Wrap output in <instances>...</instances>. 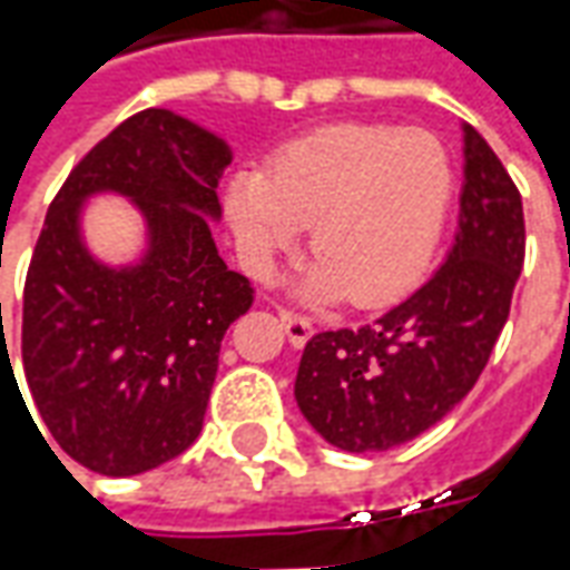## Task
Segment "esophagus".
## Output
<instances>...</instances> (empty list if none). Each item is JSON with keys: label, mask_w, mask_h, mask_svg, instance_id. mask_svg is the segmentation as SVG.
<instances>
[{"label": "esophagus", "mask_w": 570, "mask_h": 570, "mask_svg": "<svg viewBox=\"0 0 570 570\" xmlns=\"http://www.w3.org/2000/svg\"><path fill=\"white\" fill-rule=\"evenodd\" d=\"M281 323H284L286 335H289V342H293V345H296V347L305 345L311 335H314V323H311L308 317H302V314H296V311L281 308Z\"/></svg>", "instance_id": "1"}]
</instances>
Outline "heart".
<instances>
[{"label": "heart", "mask_w": 570, "mask_h": 570, "mask_svg": "<svg viewBox=\"0 0 570 570\" xmlns=\"http://www.w3.org/2000/svg\"><path fill=\"white\" fill-rule=\"evenodd\" d=\"M452 200V161L436 137L387 125H335L293 142L272 174L240 170L225 216L249 272L311 225L305 298L345 293L360 308L403 293L433 256Z\"/></svg>", "instance_id": "heart-1"}]
</instances>
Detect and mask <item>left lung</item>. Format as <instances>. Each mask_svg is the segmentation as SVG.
I'll list each match as a JSON object with an SVG mask.
<instances>
[{"instance_id":"1","label":"left lung","mask_w":570,"mask_h":570,"mask_svg":"<svg viewBox=\"0 0 570 570\" xmlns=\"http://www.w3.org/2000/svg\"><path fill=\"white\" fill-rule=\"evenodd\" d=\"M525 262L522 195L501 158L464 125L458 232L440 272L360 330L311 335L296 403L345 452H387L464 400L510 317Z\"/></svg>"}]
</instances>
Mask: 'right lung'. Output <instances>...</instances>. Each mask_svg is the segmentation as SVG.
I'll return each instance as SVG.
<instances>
[{"mask_svg": "<svg viewBox=\"0 0 570 570\" xmlns=\"http://www.w3.org/2000/svg\"><path fill=\"white\" fill-rule=\"evenodd\" d=\"M228 164L216 134L142 109L72 167L48 207L23 286V375L48 433L94 473H146L204 428L223 335L253 305L210 235ZM100 190L147 219L137 266L112 269L80 240V207Z\"/></svg>", "mask_w": 570, "mask_h": 570, "instance_id": "1", "label": "right lung"}]
</instances>
